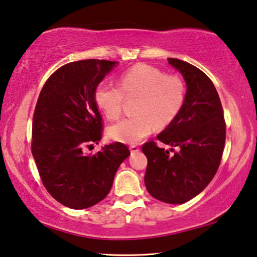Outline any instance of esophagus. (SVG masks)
Here are the masks:
<instances>
[{"label":"esophagus","instance_id":"obj_1","mask_svg":"<svg viewBox=\"0 0 257 257\" xmlns=\"http://www.w3.org/2000/svg\"><path fill=\"white\" fill-rule=\"evenodd\" d=\"M130 152H132V154H135L137 153V152H139V147L137 145H130Z\"/></svg>","mask_w":257,"mask_h":257}]
</instances>
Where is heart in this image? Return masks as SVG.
<instances>
[{
  "mask_svg": "<svg viewBox=\"0 0 257 257\" xmlns=\"http://www.w3.org/2000/svg\"><path fill=\"white\" fill-rule=\"evenodd\" d=\"M125 98H136V115L112 124L107 135L113 141L136 144L153 132L154 125L164 128L177 118L185 103L186 85L179 76L138 63L120 76L119 86L103 81L95 92V102L110 120L119 118Z\"/></svg>",
  "mask_w": 257,
  "mask_h": 257,
  "instance_id": "b5f03b06",
  "label": "heart"
}]
</instances>
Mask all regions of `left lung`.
<instances>
[{"mask_svg": "<svg viewBox=\"0 0 257 257\" xmlns=\"http://www.w3.org/2000/svg\"><path fill=\"white\" fill-rule=\"evenodd\" d=\"M168 61L184 77L186 98L177 118L156 137L172 149H161L153 141L143 145L147 158L144 180L154 198L182 204L203 191L215 176L224 149L225 122L210 78L185 61Z\"/></svg>", "mask_w": 257, "mask_h": 257, "instance_id": "left-lung-1", "label": "left lung"}]
</instances>
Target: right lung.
I'll return each mask as SVG.
<instances>
[{
	"label": "right lung",
	"mask_w": 257,
	"mask_h": 257,
	"mask_svg": "<svg viewBox=\"0 0 257 257\" xmlns=\"http://www.w3.org/2000/svg\"><path fill=\"white\" fill-rule=\"evenodd\" d=\"M116 64L96 59L64 64L46 80L35 107L32 153L42 182L52 197L73 210L105 198L130 155L122 143L105 145L94 155L84 153L102 138L95 92Z\"/></svg>",
	"instance_id": "obj_1"
}]
</instances>
